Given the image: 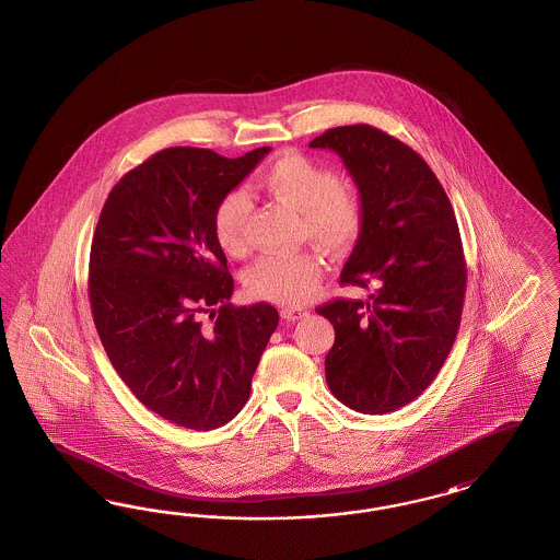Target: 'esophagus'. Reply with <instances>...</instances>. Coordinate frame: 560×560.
I'll return each mask as SVG.
<instances>
[{"label": "esophagus", "instance_id": "esophagus-1", "mask_svg": "<svg viewBox=\"0 0 560 560\" xmlns=\"http://www.w3.org/2000/svg\"><path fill=\"white\" fill-rule=\"evenodd\" d=\"M281 316H283L285 320H300V318L307 316V310H305V307H293V305H285V307H281Z\"/></svg>", "mask_w": 560, "mask_h": 560}]
</instances>
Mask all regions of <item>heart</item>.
I'll list each match as a JSON object with an SVG mask.
<instances>
[{"label":"heart","instance_id":"heart-1","mask_svg":"<svg viewBox=\"0 0 560 560\" xmlns=\"http://www.w3.org/2000/svg\"><path fill=\"white\" fill-rule=\"evenodd\" d=\"M256 187L277 203L302 213L305 234L328 253H345L363 228V199L355 185L304 153L277 158L258 176ZM250 203L242 192H228L213 213V232L223 253L240 256L248 248L246 225ZM324 262L312 250L260 256L246 275V289L255 300L279 305H302L323 283Z\"/></svg>","mask_w":560,"mask_h":560}]
</instances>
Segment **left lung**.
Returning <instances> with one entry per match:
<instances>
[{"instance_id": "8db88e82", "label": "left lung", "mask_w": 560, "mask_h": 560, "mask_svg": "<svg viewBox=\"0 0 560 560\" xmlns=\"http://www.w3.org/2000/svg\"><path fill=\"white\" fill-rule=\"evenodd\" d=\"M310 148L332 150L363 199V228L340 283L375 288L316 312L335 326L326 382L342 405L386 415L421 396L458 335L466 260L458 221L423 158L372 125L335 127Z\"/></svg>"}]
</instances>
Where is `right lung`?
<instances>
[{
  "label": "right lung",
  "instance_id": "add662e5",
  "mask_svg": "<svg viewBox=\"0 0 560 560\" xmlns=\"http://www.w3.org/2000/svg\"><path fill=\"white\" fill-rule=\"evenodd\" d=\"M269 152L153 153L113 187L92 237L88 295L102 347L141 405L185 429L236 417L279 324L271 304L228 302L234 279L213 232L218 203Z\"/></svg>",
  "mask_w": 560,
  "mask_h": 560
}]
</instances>
